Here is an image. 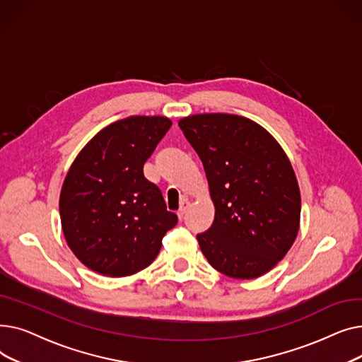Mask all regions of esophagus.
I'll return each instance as SVG.
<instances>
[{
  "label": "esophagus",
  "mask_w": 362,
  "mask_h": 362,
  "mask_svg": "<svg viewBox=\"0 0 362 362\" xmlns=\"http://www.w3.org/2000/svg\"><path fill=\"white\" fill-rule=\"evenodd\" d=\"M187 206H189V199H187V198H183V199H182V202H180L179 211H177L179 218H182V217L185 216V213H186V210H187Z\"/></svg>",
  "instance_id": "34e87169"
}]
</instances>
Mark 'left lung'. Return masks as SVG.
Here are the masks:
<instances>
[{
    "label": "left lung",
    "mask_w": 362,
    "mask_h": 362,
    "mask_svg": "<svg viewBox=\"0 0 362 362\" xmlns=\"http://www.w3.org/2000/svg\"><path fill=\"white\" fill-rule=\"evenodd\" d=\"M199 156L216 206L213 226L197 236L213 267L255 279L288 254L300 217V192L283 148L258 123L235 114L179 120Z\"/></svg>",
    "instance_id": "left-lung-1"
}]
</instances>
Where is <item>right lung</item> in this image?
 Returning a JSON list of instances; mask_svg holds the SVG:
<instances>
[{
	"instance_id": "obj_1",
	"label": "right lung",
	"mask_w": 362,
	"mask_h": 362,
	"mask_svg": "<svg viewBox=\"0 0 362 362\" xmlns=\"http://www.w3.org/2000/svg\"><path fill=\"white\" fill-rule=\"evenodd\" d=\"M171 126L161 116H130L100 130L69 168L60 218L69 248L95 273L135 274L156 259L177 216L144 176V164Z\"/></svg>"
}]
</instances>
